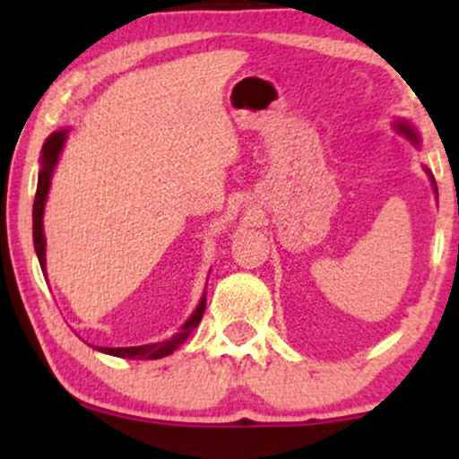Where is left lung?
I'll return each mask as SVG.
<instances>
[{"mask_svg": "<svg viewBox=\"0 0 459 459\" xmlns=\"http://www.w3.org/2000/svg\"><path fill=\"white\" fill-rule=\"evenodd\" d=\"M397 129H399V134H403V135H405V138H408V140H412V144H419V135L414 134L412 125H410V123H405V120H399V123H397ZM428 175H429V172H428ZM429 178H431V183H434V192L438 194V189H436V181H434V177L429 175Z\"/></svg>", "mask_w": 459, "mask_h": 459, "instance_id": "1", "label": "left lung"}]
</instances>
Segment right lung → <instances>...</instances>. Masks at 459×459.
<instances>
[{
    "label": "right lung",
    "instance_id": "add662e5",
    "mask_svg": "<svg viewBox=\"0 0 459 459\" xmlns=\"http://www.w3.org/2000/svg\"><path fill=\"white\" fill-rule=\"evenodd\" d=\"M66 134L68 129L56 131L47 138L45 146H43V155H40V172H39V187H36V198H34V209H31V230H34V247L36 255H39L40 267L45 272V233H43V213H45V203H47V194H49L51 187V177H54V168L57 160H60L62 146L66 142ZM204 307H207V293H203L200 298L196 310L192 313L186 324L181 325L178 334L172 336L170 341H163V343H151V345H138V347H97L99 351L109 356H118V358H131V360H157V358H163L177 350L178 345L186 343V339L192 334V330L196 328L203 319Z\"/></svg>",
    "mask_w": 459,
    "mask_h": 459
}]
</instances>
